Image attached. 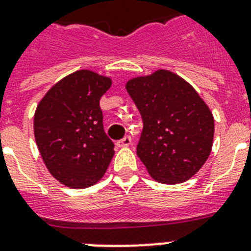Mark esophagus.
<instances>
[{
    "label": "esophagus",
    "instance_id": "34e87169",
    "mask_svg": "<svg viewBox=\"0 0 251 251\" xmlns=\"http://www.w3.org/2000/svg\"><path fill=\"white\" fill-rule=\"evenodd\" d=\"M130 145H131V137H130V135H126V137H124L122 139L117 141L118 147H129Z\"/></svg>",
    "mask_w": 251,
    "mask_h": 251
}]
</instances>
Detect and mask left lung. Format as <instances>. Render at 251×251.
Returning <instances> with one entry per match:
<instances>
[{
  "instance_id": "obj_1",
  "label": "left lung",
  "mask_w": 251,
  "mask_h": 251,
  "mask_svg": "<svg viewBox=\"0 0 251 251\" xmlns=\"http://www.w3.org/2000/svg\"><path fill=\"white\" fill-rule=\"evenodd\" d=\"M126 90L142 116L137 155L157 182L175 185L203 167L214 141V116L186 80L168 70L138 76Z\"/></svg>"
}]
</instances>
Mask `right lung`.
Listing matches in <instances>:
<instances>
[{"label":"right lung","mask_w":251,"mask_h":251,"mask_svg":"<svg viewBox=\"0 0 251 251\" xmlns=\"http://www.w3.org/2000/svg\"><path fill=\"white\" fill-rule=\"evenodd\" d=\"M108 76L78 70L41 99L33 117L37 149L50 175L65 186H92L106 172L114 145L104 131L100 99Z\"/></svg>","instance_id":"obj_1"}]
</instances>
